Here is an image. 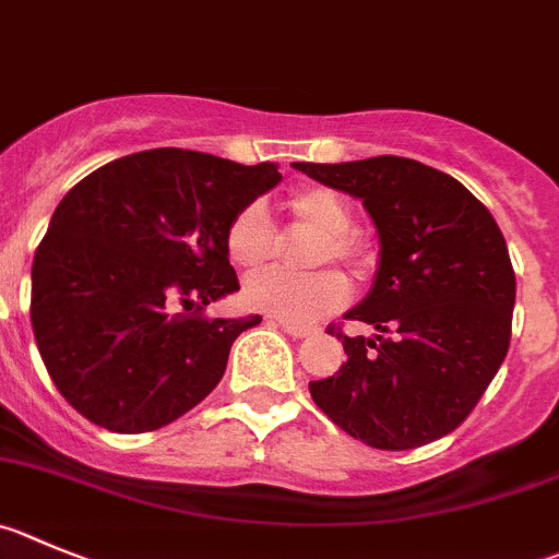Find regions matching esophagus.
Returning <instances> with one entry per match:
<instances>
[{
  "label": "esophagus",
  "instance_id": "34e87169",
  "mask_svg": "<svg viewBox=\"0 0 559 559\" xmlns=\"http://www.w3.org/2000/svg\"><path fill=\"white\" fill-rule=\"evenodd\" d=\"M278 328L284 333H289V336H295V338H306V336H311V333H314V328H309V325H292V322H278Z\"/></svg>",
  "mask_w": 559,
  "mask_h": 559
}]
</instances>
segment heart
Listing matches in <instances>:
<instances>
[{
    "label": "heart",
    "instance_id": "heart-1",
    "mask_svg": "<svg viewBox=\"0 0 559 559\" xmlns=\"http://www.w3.org/2000/svg\"><path fill=\"white\" fill-rule=\"evenodd\" d=\"M284 209L297 226L317 231L309 248V264H325L333 259L356 273L367 267V242L361 234L350 231L353 209L338 192L317 185L300 187L286 195ZM226 253L239 270H255L273 259L275 228L262 206L250 203L231 217L226 228ZM347 295H350L347 281L333 270H314V273L264 270L250 275L242 286V300L248 309L292 325H311L333 314L347 304Z\"/></svg>",
    "mask_w": 559,
    "mask_h": 559
}]
</instances>
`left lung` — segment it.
Instances as JSON below:
<instances>
[{"label":"left lung","mask_w":559,"mask_h":559,"mask_svg":"<svg viewBox=\"0 0 559 559\" xmlns=\"http://www.w3.org/2000/svg\"><path fill=\"white\" fill-rule=\"evenodd\" d=\"M295 168L361 198L380 237L372 289L344 314L378 333L328 328L347 361L311 380V400L374 450L430 444L472 414L508 356L515 273L502 231L461 181L416 159Z\"/></svg>","instance_id":"obj_1"}]
</instances>
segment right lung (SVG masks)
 I'll return each mask as SVG.
<instances>
[{
	"label": "right lung",
	"mask_w": 559,
	"mask_h": 559,
	"mask_svg": "<svg viewBox=\"0 0 559 559\" xmlns=\"http://www.w3.org/2000/svg\"><path fill=\"white\" fill-rule=\"evenodd\" d=\"M278 181L273 162L151 148L107 162L57 203L29 317L57 391L85 419L159 430L221 383L234 338L262 322L203 317L239 289L226 228Z\"/></svg>",
	"instance_id": "obj_1"
}]
</instances>
